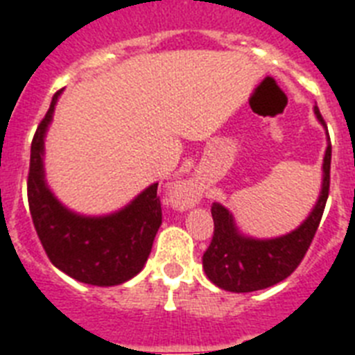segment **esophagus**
Masks as SVG:
<instances>
[{
    "mask_svg": "<svg viewBox=\"0 0 355 355\" xmlns=\"http://www.w3.org/2000/svg\"><path fill=\"white\" fill-rule=\"evenodd\" d=\"M196 192H193L192 188H188V187H184V188H181L180 190V193H178V199L181 200V202H183V205H193V200H196Z\"/></svg>",
    "mask_w": 355,
    "mask_h": 355,
    "instance_id": "esophagus-1",
    "label": "esophagus"
}]
</instances>
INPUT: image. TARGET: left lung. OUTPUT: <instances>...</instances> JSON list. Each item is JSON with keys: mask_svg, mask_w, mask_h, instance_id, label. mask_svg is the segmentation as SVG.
Wrapping results in <instances>:
<instances>
[{"mask_svg": "<svg viewBox=\"0 0 355 355\" xmlns=\"http://www.w3.org/2000/svg\"><path fill=\"white\" fill-rule=\"evenodd\" d=\"M318 121H325L315 106ZM331 187V146L324 158V183L311 215L293 233L275 240H252L238 234L233 216L224 206L211 205L213 238L202 254V268L211 283L234 293L265 290L281 283L295 272L306 256L318 229Z\"/></svg>", "mask_w": 355, "mask_h": 355, "instance_id": "8db88e82", "label": "left lung"}]
</instances>
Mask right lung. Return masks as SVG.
Instances as JSON below:
<instances>
[{
  "label": "right lung",
  "mask_w": 355,
  "mask_h": 355,
  "mask_svg": "<svg viewBox=\"0 0 355 355\" xmlns=\"http://www.w3.org/2000/svg\"><path fill=\"white\" fill-rule=\"evenodd\" d=\"M62 90L53 96L49 110L31 140L28 172V206L37 236L49 261L81 283L115 286L139 274L149 258L162 224L158 183L110 216L90 218L69 211L49 192L44 181V135Z\"/></svg>",
  "instance_id": "add662e5"
}]
</instances>
